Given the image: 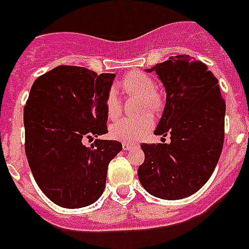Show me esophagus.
Masks as SVG:
<instances>
[{
  "label": "esophagus",
  "instance_id": "34e87169",
  "mask_svg": "<svg viewBox=\"0 0 249 249\" xmlns=\"http://www.w3.org/2000/svg\"><path fill=\"white\" fill-rule=\"evenodd\" d=\"M132 147H133V144H131V143H127V142L122 143V148L124 150H129Z\"/></svg>",
  "mask_w": 249,
  "mask_h": 249
}]
</instances>
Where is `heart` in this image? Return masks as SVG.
I'll return each instance as SVG.
<instances>
[{
	"label": "heart",
	"mask_w": 249,
	"mask_h": 249,
	"mask_svg": "<svg viewBox=\"0 0 249 249\" xmlns=\"http://www.w3.org/2000/svg\"><path fill=\"white\" fill-rule=\"evenodd\" d=\"M121 89L128 93L140 95L143 99V105L150 109L159 107V97L154 92V83L148 75L141 71L129 72L120 83ZM106 111L109 118H116L120 115V100L115 89H111L106 96ZM154 124L150 115H143L136 118H122L116 121L109 127V136L113 140L122 142H136L142 140L148 134Z\"/></svg>",
	"instance_id": "obj_1"
}]
</instances>
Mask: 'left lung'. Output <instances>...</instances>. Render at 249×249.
<instances>
[{
    "mask_svg": "<svg viewBox=\"0 0 249 249\" xmlns=\"http://www.w3.org/2000/svg\"><path fill=\"white\" fill-rule=\"evenodd\" d=\"M156 71L165 88L163 115L154 133L170 143L147 144L138 178L150 195L179 200L193 195L213 175L225 138L226 104L217 79L190 55L170 56Z\"/></svg>",
    "mask_w": 249,
    "mask_h": 249,
    "instance_id": "obj_1",
    "label": "left lung"
}]
</instances>
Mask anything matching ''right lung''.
<instances>
[{
    "label": "right lung",
    "instance_id": "1",
    "mask_svg": "<svg viewBox=\"0 0 249 249\" xmlns=\"http://www.w3.org/2000/svg\"><path fill=\"white\" fill-rule=\"evenodd\" d=\"M115 74L60 65L33 83L24 106L26 156L48 199L65 209L93 204L106 185L108 163L122 149L117 141L86 138L107 133L106 96Z\"/></svg>",
    "mask_w": 249,
    "mask_h": 249
}]
</instances>
